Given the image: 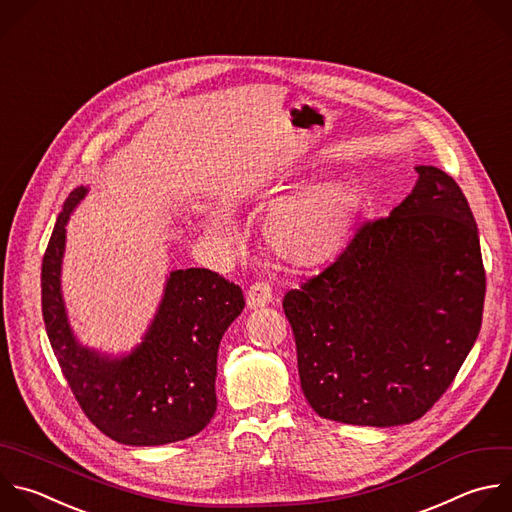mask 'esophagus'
<instances>
[{
    "instance_id": "1",
    "label": "esophagus",
    "mask_w": 512,
    "mask_h": 512,
    "mask_svg": "<svg viewBox=\"0 0 512 512\" xmlns=\"http://www.w3.org/2000/svg\"><path fill=\"white\" fill-rule=\"evenodd\" d=\"M271 301H273V291H271V285L267 281H257L249 287V291H247V307L249 309L265 307Z\"/></svg>"
}]
</instances>
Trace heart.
<instances>
[{
  "label": "heart",
  "instance_id": "b5f03b06",
  "mask_svg": "<svg viewBox=\"0 0 512 512\" xmlns=\"http://www.w3.org/2000/svg\"><path fill=\"white\" fill-rule=\"evenodd\" d=\"M366 191L356 179H329L277 201L263 219V237L273 253L297 267L327 263L342 253L356 233ZM217 229L219 217L209 215Z\"/></svg>",
  "mask_w": 512,
  "mask_h": 512
}]
</instances>
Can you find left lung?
Returning a JSON list of instances; mask_svg holds the SVG:
<instances>
[{"label": "left lung", "instance_id": "1", "mask_svg": "<svg viewBox=\"0 0 512 512\" xmlns=\"http://www.w3.org/2000/svg\"><path fill=\"white\" fill-rule=\"evenodd\" d=\"M416 173L390 217L364 223L333 265L283 297L301 390L321 418L378 428L422 418L478 337L476 221L444 170Z\"/></svg>", "mask_w": 512, "mask_h": 512}]
</instances>
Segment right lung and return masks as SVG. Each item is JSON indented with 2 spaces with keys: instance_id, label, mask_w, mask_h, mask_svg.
I'll list each match as a JSON object with an SVG mask.
<instances>
[{
  "instance_id": "1",
  "label": "right lung",
  "mask_w": 512,
  "mask_h": 512,
  "mask_svg": "<svg viewBox=\"0 0 512 512\" xmlns=\"http://www.w3.org/2000/svg\"><path fill=\"white\" fill-rule=\"evenodd\" d=\"M88 187L70 193L42 261V313L64 378L90 422L128 446L199 434L217 410V354L245 307L239 285L209 269L170 271L142 342L122 356L82 346L62 297L66 225Z\"/></svg>"
}]
</instances>
